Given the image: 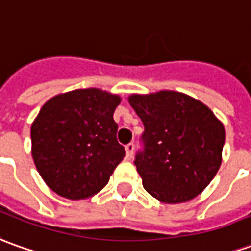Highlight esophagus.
Returning a JSON list of instances; mask_svg holds the SVG:
<instances>
[{"label":"esophagus","instance_id":"1","mask_svg":"<svg viewBox=\"0 0 251 251\" xmlns=\"http://www.w3.org/2000/svg\"><path fill=\"white\" fill-rule=\"evenodd\" d=\"M125 148H126V156L130 159V158L133 156V151H134V144H133V143H129Z\"/></svg>","mask_w":251,"mask_h":251}]
</instances>
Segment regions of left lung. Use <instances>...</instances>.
I'll use <instances>...</instances> for the list:
<instances>
[{"mask_svg":"<svg viewBox=\"0 0 251 251\" xmlns=\"http://www.w3.org/2000/svg\"><path fill=\"white\" fill-rule=\"evenodd\" d=\"M144 125L134 165L150 195L163 203L198 197L219 172L226 130L210 108L175 90L130 95Z\"/></svg>","mask_w":251,"mask_h":251,"instance_id":"1","label":"left lung"}]
</instances>
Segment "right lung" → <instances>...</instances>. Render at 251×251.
<instances>
[{
    "instance_id": "obj_1",
    "label": "right lung",
    "mask_w": 251,
    "mask_h": 251,
    "mask_svg": "<svg viewBox=\"0 0 251 251\" xmlns=\"http://www.w3.org/2000/svg\"><path fill=\"white\" fill-rule=\"evenodd\" d=\"M118 95L89 88L49 99L31 125L35 168L50 190L73 201L107 185L125 156L117 140Z\"/></svg>"
}]
</instances>
